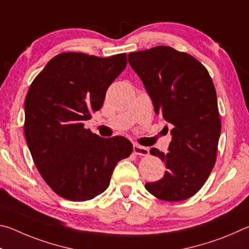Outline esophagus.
<instances>
[{"instance_id":"1","label":"esophagus","mask_w":249,"mask_h":249,"mask_svg":"<svg viewBox=\"0 0 249 249\" xmlns=\"http://www.w3.org/2000/svg\"><path fill=\"white\" fill-rule=\"evenodd\" d=\"M133 150L135 155L138 156H148L149 155V149L147 147L141 146V145H134L133 146Z\"/></svg>"}]
</instances>
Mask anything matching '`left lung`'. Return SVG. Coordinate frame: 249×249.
Masks as SVG:
<instances>
[{
	"instance_id": "8db88e82",
	"label": "left lung",
	"mask_w": 249,
	"mask_h": 249,
	"mask_svg": "<svg viewBox=\"0 0 249 249\" xmlns=\"http://www.w3.org/2000/svg\"><path fill=\"white\" fill-rule=\"evenodd\" d=\"M128 62L155 113L171 127L169 151H149L167 170L160 180L147 182L146 190L163 201L189 199L208 180L216 160L221 120L212 79L195 57L168 46L130 53Z\"/></svg>"
}]
</instances>
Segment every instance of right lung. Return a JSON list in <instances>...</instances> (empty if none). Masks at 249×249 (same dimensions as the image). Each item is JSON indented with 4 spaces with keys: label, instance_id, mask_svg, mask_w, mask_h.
<instances>
[{
    "label": "right lung",
    "instance_id": "right-lung-1",
    "mask_svg": "<svg viewBox=\"0 0 249 249\" xmlns=\"http://www.w3.org/2000/svg\"><path fill=\"white\" fill-rule=\"evenodd\" d=\"M126 53L100 58L82 53L53 57L29 87L24 133L34 162L50 188L82 202L107 190L120 160L132 154L127 138L100 137L84 121L126 68Z\"/></svg>",
    "mask_w": 249,
    "mask_h": 249
}]
</instances>
